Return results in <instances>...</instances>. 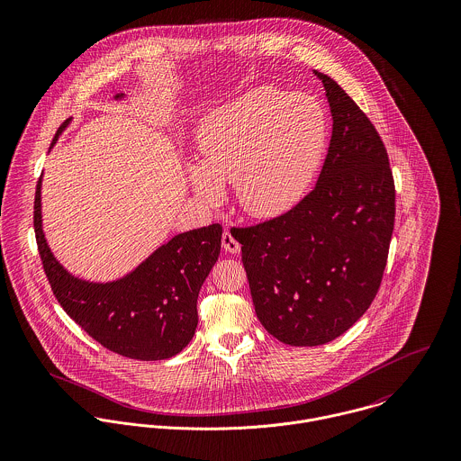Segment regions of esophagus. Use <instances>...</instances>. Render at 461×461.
<instances>
[{
    "label": "esophagus",
    "mask_w": 461,
    "mask_h": 461,
    "mask_svg": "<svg viewBox=\"0 0 461 461\" xmlns=\"http://www.w3.org/2000/svg\"><path fill=\"white\" fill-rule=\"evenodd\" d=\"M221 245H223V250L229 252V254H240L241 252V245L238 243V240L232 236L230 230H225L223 236H221Z\"/></svg>",
    "instance_id": "obj_1"
}]
</instances>
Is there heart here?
I'll return each mask as SVG.
<instances>
[{
  "label": "heart",
  "mask_w": 461,
  "mask_h": 461,
  "mask_svg": "<svg viewBox=\"0 0 461 461\" xmlns=\"http://www.w3.org/2000/svg\"><path fill=\"white\" fill-rule=\"evenodd\" d=\"M325 145L327 117L316 99L259 86L205 115L190 185L198 200L218 203L223 183H234L245 212L275 218L303 198Z\"/></svg>",
  "instance_id": "b5f03b06"
}]
</instances>
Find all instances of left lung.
Instances as JSON below:
<instances>
[{"instance_id":"1","label":"left lung","mask_w":461,"mask_h":461,"mask_svg":"<svg viewBox=\"0 0 461 461\" xmlns=\"http://www.w3.org/2000/svg\"><path fill=\"white\" fill-rule=\"evenodd\" d=\"M331 113L314 190L285 214L234 229L256 314L289 346H320L351 329L382 284L394 229V181L380 134L330 76L314 70Z\"/></svg>"}]
</instances>
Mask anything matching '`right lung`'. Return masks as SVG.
Here are the masks:
<instances>
[{"label": "right lung", "instance_id": "right-lung-1", "mask_svg": "<svg viewBox=\"0 0 461 461\" xmlns=\"http://www.w3.org/2000/svg\"><path fill=\"white\" fill-rule=\"evenodd\" d=\"M121 92L115 101L124 99ZM72 119L57 131L53 145ZM51 145V147H53ZM42 177L33 227L51 289L67 314L106 349L134 360H165L181 353L197 330V298L218 261L221 225L181 232L126 275L92 282L72 275L51 252L42 229Z\"/></svg>", "mask_w": 461, "mask_h": 461}]
</instances>
